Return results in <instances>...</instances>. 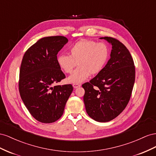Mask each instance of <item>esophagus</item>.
<instances>
[{
  "label": "esophagus",
  "instance_id": "esophagus-1",
  "mask_svg": "<svg viewBox=\"0 0 156 156\" xmlns=\"http://www.w3.org/2000/svg\"><path fill=\"white\" fill-rule=\"evenodd\" d=\"M73 87L74 89H76V88H78L79 87H80L81 85H80V84H78V83H74L73 85Z\"/></svg>",
  "mask_w": 156,
  "mask_h": 156
}]
</instances>
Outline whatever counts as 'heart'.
Returning a JSON list of instances; mask_svg holds the SVG:
<instances>
[{"label":"heart","mask_w":156,"mask_h":156,"mask_svg":"<svg viewBox=\"0 0 156 156\" xmlns=\"http://www.w3.org/2000/svg\"><path fill=\"white\" fill-rule=\"evenodd\" d=\"M69 55L60 54L57 57V63L65 73L73 74L66 78L72 83H80L87 80L91 74L95 75L103 70L109 57L108 49L103 43L83 40L71 46Z\"/></svg>","instance_id":"obj_1"}]
</instances>
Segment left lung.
<instances>
[{
	"mask_svg": "<svg viewBox=\"0 0 156 156\" xmlns=\"http://www.w3.org/2000/svg\"><path fill=\"white\" fill-rule=\"evenodd\" d=\"M112 45L110 59L95 78L82 85L83 102L89 116L99 122L116 118L129 101L135 80L131 53L118 40L101 37Z\"/></svg>",
	"mask_w": 156,
	"mask_h": 156,
	"instance_id": "left-lung-1",
	"label": "left lung"
}]
</instances>
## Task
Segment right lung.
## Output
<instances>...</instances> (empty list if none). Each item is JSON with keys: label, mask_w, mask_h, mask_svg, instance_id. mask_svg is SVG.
Listing matches in <instances>:
<instances>
[{"label": "right lung", "mask_w": 156, "mask_h": 156, "mask_svg": "<svg viewBox=\"0 0 156 156\" xmlns=\"http://www.w3.org/2000/svg\"><path fill=\"white\" fill-rule=\"evenodd\" d=\"M68 39L44 37L26 51L21 64L19 91L30 114L38 122L50 123L63 114L73 87L71 84L55 86L65 78L57 63V55Z\"/></svg>", "instance_id": "obj_1"}]
</instances>
